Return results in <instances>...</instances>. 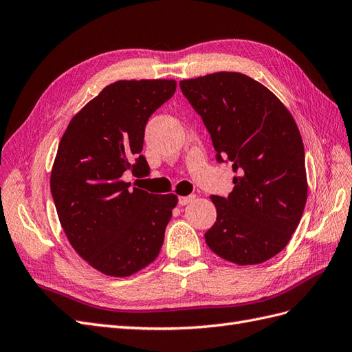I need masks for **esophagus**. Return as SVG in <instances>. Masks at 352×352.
Instances as JSON below:
<instances>
[{
	"label": "esophagus",
	"instance_id": "obj_1",
	"mask_svg": "<svg viewBox=\"0 0 352 352\" xmlns=\"http://www.w3.org/2000/svg\"><path fill=\"white\" fill-rule=\"evenodd\" d=\"M195 198V195H188V197H179V199H177V202H179V206H186V204H189L190 201H192Z\"/></svg>",
	"mask_w": 352,
	"mask_h": 352
}]
</instances>
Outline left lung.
I'll use <instances>...</instances> for the list:
<instances>
[{
  "mask_svg": "<svg viewBox=\"0 0 352 352\" xmlns=\"http://www.w3.org/2000/svg\"><path fill=\"white\" fill-rule=\"evenodd\" d=\"M201 116L219 163L238 173L225 198L211 195L217 219L206 242L239 265L279 254L301 220L307 201L305 154L291 113L247 74L219 72L179 83Z\"/></svg>",
  "mask_w": 352,
  "mask_h": 352,
  "instance_id": "8db88e82",
  "label": "left lung"
}]
</instances>
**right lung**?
I'll list each match as a JSON object with an SVG mask.
<instances>
[{
	"label": "right lung",
	"mask_w": 352,
	"mask_h": 352,
	"mask_svg": "<svg viewBox=\"0 0 352 352\" xmlns=\"http://www.w3.org/2000/svg\"><path fill=\"white\" fill-rule=\"evenodd\" d=\"M176 92L175 80H119L73 117L51 172V194L69 242L94 269L126 278L162 250L177 197L155 195L122 180L150 173L145 126Z\"/></svg>",
	"instance_id": "obj_1"
}]
</instances>
